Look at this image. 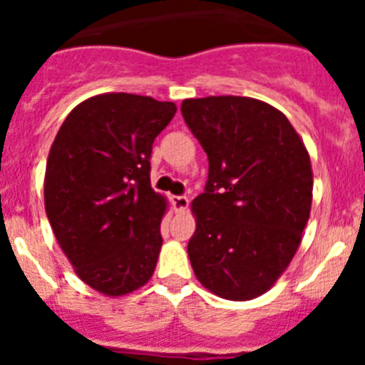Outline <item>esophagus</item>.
<instances>
[{"label": "esophagus", "instance_id": "obj_1", "mask_svg": "<svg viewBox=\"0 0 365 365\" xmlns=\"http://www.w3.org/2000/svg\"><path fill=\"white\" fill-rule=\"evenodd\" d=\"M172 202H173V208H175V212H185L190 205V199L186 197V195H173Z\"/></svg>", "mask_w": 365, "mask_h": 365}]
</instances>
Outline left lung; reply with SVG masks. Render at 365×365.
Segmentation results:
<instances>
[{
	"instance_id": "8db88e82",
	"label": "left lung",
	"mask_w": 365,
	"mask_h": 365,
	"mask_svg": "<svg viewBox=\"0 0 365 365\" xmlns=\"http://www.w3.org/2000/svg\"><path fill=\"white\" fill-rule=\"evenodd\" d=\"M180 111L208 155L205 193L192 201L193 272L219 298H257L287 270L311 215L307 148L289 118L261 100L186 98Z\"/></svg>"
}]
</instances>
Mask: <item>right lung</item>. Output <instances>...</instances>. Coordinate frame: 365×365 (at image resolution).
Masks as SVG:
<instances>
[{
	"mask_svg": "<svg viewBox=\"0 0 365 365\" xmlns=\"http://www.w3.org/2000/svg\"><path fill=\"white\" fill-rule=\"evenodd\" d=\"M175 111L151 96L102 93L54 137L45 212L76 276L100 294H130L153 276L168 201L151 188V146Z\"/></svg>",
	"mask_w": 365,
	"mask_h": 365,
	"instance_id": "1",
	"label": "right lung"
}]
</instances>
